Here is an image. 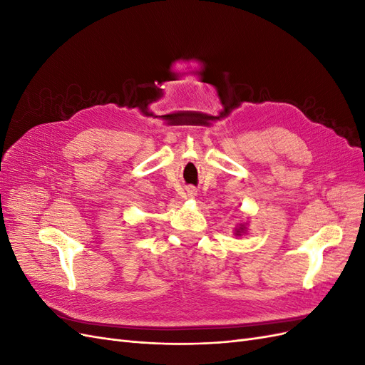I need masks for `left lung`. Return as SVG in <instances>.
Segmentation results:
<instances>
[{
  "label": "left lung",
  "mask_w": 365,
  "mask_h": 365,
  "mask_svg": "<svg viewBox=\"0 0 365 365\" xmlns=\"http://www.w3.org/2000/svg\"><path fill=\"white\" fill-rule=\"evenodd\" d=\"M245 228H247L245 225H239V228L235 230V235H236V236H240L242 233H245V231H247Z\"/></svg>",
  "instance_id": "1"
}]
</instances>
